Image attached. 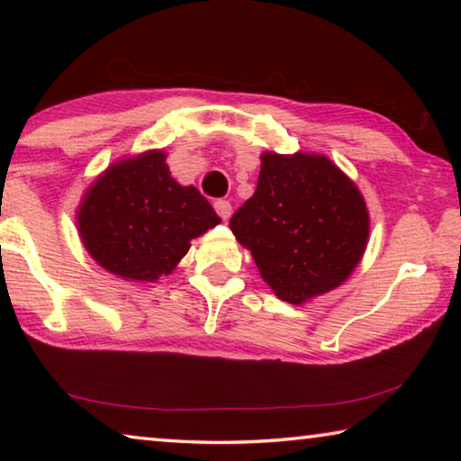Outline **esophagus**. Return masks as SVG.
I'll return each instance as SVG.
<instances>
[{"label":"esophagus","instance_id":"34e87169","mask_svg":"<svg viewBox=\"0 0 461 461\" xmlns=\"http://www.w3.org/2000/svg\"><path fill=\"white\" fill-rule=\"evenodd\" d=\"M213 207H215V212H217V215L221 217V220H230V215H231V205H230V201H225V199H217V201L213 203Z\"/></svg>","mask_w":461,"mask_h":461}]
</instances>
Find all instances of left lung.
<instances>
[{
  "label": "left lung",
  "instance_id": "1",
  "mask_svg": "<svg viewBox=\"0 0 461 461\" xmlns=\"http://www.w3.org/2000/svg\"><path fill=\"white\" fill-rule=\"evenodd\" d=\"M230 228L278 299L303 305L346 283L368 246L364 194L323 154L262 152Z\"/></svg>",
  "mask_w": 461,
  "mask_h": 461
}]
</instances>
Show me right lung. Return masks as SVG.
<instances>
[{
    "mask_svg": "<svg viewBox=\"0 0 461 461\" xmlns=\"http://www.w3.org/2000/svg\"><path fill=\"white\" fill-rule=\"evenodd\" d=\"M220 221L199 189L170 176L162 150L109 165L77 209V230L91 258L130 283H156L170 275L191 240Z\"/></svg>",
    "mask_w": 461,
    "mask_h": 461,
    "instance_id": "add662e5",
    "label": "right lung"
}]
</instances>
